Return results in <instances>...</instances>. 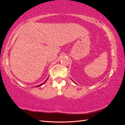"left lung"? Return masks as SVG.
Wrapping results in <instances>:
<instances>
[{
	"label": "left lung",
	"mask_w": 125,
	"mask_h": 125,
	"mask_svg": "<svg viewBox=\"0 0 125 125\" xmlns=\"http://www.w3.org/2000/svg\"><path fill=\"white\" fill-rule=\"evenodd\" d=\"M73 82H74V83H75V84H76V83H75V82H74V81H73Z\"/></svg>",
	"instance_id": "left-lung-1"
}]
</instances>
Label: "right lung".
<instances>
[{"instance_id":"1","label":"right lung","mask_w":125,"mask_h":125,"mask_svg":"<svg viewBox=\"0 0 125 125\" xmlns=\"http://www.w3.org/2000/svg\"><path fill=\"white\" fill-rule=\"evenodd\" d=\"M48 79V77L47 78V79L46 80V81H45V82H44L43 83H42V84H40V85H37V86H36V87H39V86H41V85H43V84H45V83H46V81H47V79Z\"/></svg>"}]
</instances>
